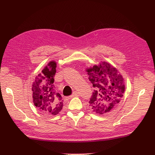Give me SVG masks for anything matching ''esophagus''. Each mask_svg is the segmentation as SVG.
I'll use <instances>...</instances> for the list:
<instances>
[{
  "label": "esophagus",
  "mask_w": 155,
  "mask_h": 155,
  "mask_svg": "<svg viewBox=\"0 0 155 155\" xmlns=\"http://www.w3.org/2000/svg\"><path fill=\"white\" fill-rule=\"evenodd\" d=\"M80 94H79V92L78 91H74V92L72 94V95L71 96V97H76V96H79Z\"/></svg>",
  "instance_id": "esophagus-1"
}]
</instances>
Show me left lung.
<instances>
[{
	"mask_svg": "<svg viewBox=\"0 0 155 155\" xmlns=\"http://www.w3.org/2000/svg\"><path fill=\"white\" fill-rule=\"evenodd\" d=\"M87 71L95 87L89 102L90 108L99 114L110 112L120 102L125 90L124 79L117 69L105 61Z\"/></svg>",
	"mask_w": 155,
	"mask_h": 155,
	"instance_id": "8db88e82",
	"label": "left lung"
}]
</instances>
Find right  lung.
I'll use <instances>...</instances> for the list:
<instances>
[{"instance_id": "add662e5", "label": "right lung", "mask_w": 155, "mask_h": 155, "mask_svg": "<svg viewBox=\"0 0 155 155\" xmlns=\"http://www.w3.org/2000/svg\"><path fill=\"white\" fill-rule=\"evenodd\" d=\"M56 63L51 61L35 78L32 87L34 105L48 115H57L61 111L64 101L56 91L54 78Z\"/></svg>"}]
</instances>
